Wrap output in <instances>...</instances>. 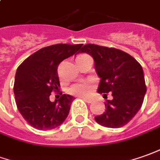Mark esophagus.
<instances>
[{
	"mask_svg": "<svg viewBox=\"0 0 160 160\" xmlns=\"http://www.w3.org/2000/svg\"><path fill=\"white\" fill-rule=\"evenodd\" d=\"M82 99H83V101H85V102H86V103H92V100H91V99L84 98H82Z\"/></svg>",
	"mask_w": 160,
	"mask_h": 160,
	"instance_id": "34e87169",
	"label": "esophagus"
}]
</instances>
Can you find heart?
Wrapping results in <instances>:
<instances>
[{"label":"heart","mask_w":160,"mask_h":160,"mask_svg":"<svg viewBox=\"0 0 160 160\" xmlns=\"http://www.w3.org/2000/svg\"><path fill=\"white\" fill-rule=\"evenodd\" d=\"M93 83L91 81H84V82L75 83L69 89V93L77 97L86 98L89 97L93 90Z\"/></svg>","instance_id":"heart-1"}]
</instances>
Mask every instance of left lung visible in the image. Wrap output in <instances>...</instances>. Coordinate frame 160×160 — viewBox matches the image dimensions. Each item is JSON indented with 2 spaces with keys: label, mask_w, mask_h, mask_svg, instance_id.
<instances>
[{
  "label": "left lung",
  "mask_w": 160,
  "mask_h": 160,
  "mask_svg": "<svg viewBox=\"0 0 160 160\" xmlns=\"http://www.w3.org/2000/svg\"><path fill=\"white\" fill-rule=\"evenodd\" d=\"M78 53H87L94 59L100 78L98 92H112L113 97L105 103V112L95 117L96 122L109 128L124 126L140 110L146 93L142 66L129 54L114 48L86 44Z\"/></svg>",
  "instance_id": "obj_1"
}]
</instances>
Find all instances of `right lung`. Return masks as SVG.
I'll return each instance as SVG.
<instances>
[{
  "mask_svg": "<svg viewBox=\"0 0 160 160\" xmlns=\"http://www.w3.org/2000/svg\"><path fill=\"white\" fill-rule=\"evenodd\" d=\"M82 44H55L39 49L17 68L14 93L17 109L34 128L52 130L69 115L74 98L63 94L51 102L49 96L60 85L57 68L62 61L77 55Z\"/></svg>",
  "mask_w": 160,
  "mask_h": 160,
  "instance_id": "1",
  "label": "right lung"
}]
</instances>
